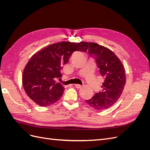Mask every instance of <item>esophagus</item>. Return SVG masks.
Returning <instances> with one entry per match:
<instances>
[{"mask_svg": "<svg viewBox=\"0 0 150 150\" xmlns=\"http://www.w3.org/2000/svg\"><path fill=\"white\" fill-rule=\"evenodd\" d=\"M75 87L77 88V89H79L81 88V86L79 85V84H75Z\"/></svg>", "mask_w": 150, "mask_h": 150, "instance_id": "esophagus-1", "label": "esophagus"}]
</instances>
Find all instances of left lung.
Listing matches in <instances>:
<instances>
[{
	"mask_svg": "<svg viewBox=\"0 0 150 150\" xmlns=\"http://www.w3.org/2000/svg\"><path fill=\"white\" fill-rule=\"evenodd\" d=\"M89 53L95 54L99 73L104 79L101 92L86 103L94 110L103 111L117 102L126 84L125 69L122 62L110 49L89 42Z\"/></svg>",
	"mask_w": 150,
	"mask_h": 150,
	"instance_id": "1",
	"label": "left lung"
}]
</instances>
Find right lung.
Segmentation results:
<instances>
[{
  "instance_id": "add662e5",
  "label": "right lung",
  "mask_w": 150,
  "mask_h": 150,
  "mask_svg": "<svg viewBox=\"0 0 150 150\" xmlns=\"http://www.w3.org/2000/svg\"><path fill=\"white\" fill-rule=\"evenodd\" d=\"M87 42L63 41L45 47L33 55L22 74V85L27 95L40 106H47L61 98L64 88L55 79L62 76L60 70L76 51L86 52Z\"/></svg>"
}]
</instances>
